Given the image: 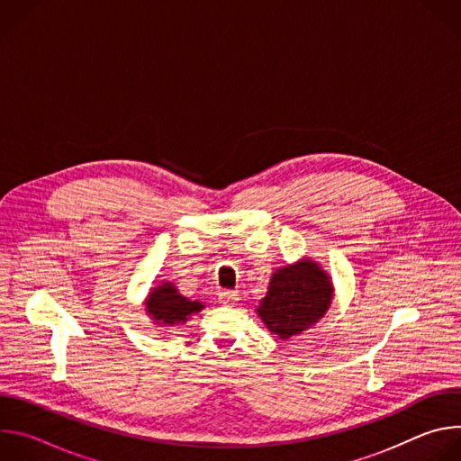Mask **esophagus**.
I'll use <instances>...</instances> for the list:
<instances>
[{
  "mask_svg": "<svg viewBox=\"0 0 461 461\" xmlns=\"http://www.w3.org/2000/svg\"><path fill=\"white\" fill-rule=\"evenodd\" d=\"M219 301H221V304H224V306H233V304H237V301H239V294H237V292H231V290L221 292V294H219Z\"/></svg>",
  "mask_w": 461,
  "mask_h": 461,
  "instance_id": "obj_1",
  "label": "esophagus"
}]
</instances>
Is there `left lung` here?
Returning <instances> with one entry per match:
<instances>
[{
  "label": "left lung",
  "mask_w": 461,
  "mask_h": 461,
  "mask_svg": "<svg viewBox=\"0 0 461 461\" xmlns=\"http://www.w3.org/2000/svg\"><path fill=\"white\" fill-rule=\"evenodd\" d=\"M332 292L330 279L315 262L303 260L272 276L268 294L260 301L257 313L270 332L288 339L324 315L330 306Z\"/></svg>",
  "instance_id": "left-lung-1"
}]
</instances>
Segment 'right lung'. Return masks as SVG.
<instances>
[{"instance_id": "obj_1", "label": "right lung", "mask_w": 461, "mask_h": 461, "mask_svg": "<svg viewBox=\"0 0 461 461\" xmlns=\"http://www.w3.org/2000/svg\"><path fill=\"white\" fill-rule=\"evenodd\" d=\"M146 308L157 324L175 326L185 322L191 313L201 312L204 304L182 297L171 283H164L149 294Z\"/></svg>"}]
</instances>
